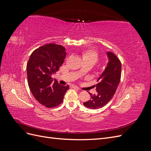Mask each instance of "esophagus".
I'll list each match as a JSON object with an SVG mask.
<instances>
[{"label": "esophagus", "mask_w": 151, "mask_h": 151, "mask_svg": "<svg viewBox=\"0 0 151 151\" xmlns=\"http://www.w3.org/2000/svg\"><path fill=\"white\" fill-rule=\"evenodd\" d=\"M74 89H77V90H79V88H78V87H76V86L74 87Z\"/></svg>", "instance_id": "obj_1"}]
</instances>
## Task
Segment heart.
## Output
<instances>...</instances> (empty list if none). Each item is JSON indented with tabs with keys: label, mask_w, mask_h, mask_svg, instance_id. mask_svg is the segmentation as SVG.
<instances>
[{
	"label": "heart",
	"mask_w": 151,
	"mask_h": 151,
	"mask_svg": "<svg viewBox=\"0 0 151 151\" xmlns=\"http://www.w3.org/2000/svg\"><path fill=\"white\" fill-rule=\"evenodd\" d=\"M82 57L84 62H91L94 65L98 60V53L94 50H86L82 52Z\"/></svg>",
	"instance_id": "obj_1"
}]
</instances>
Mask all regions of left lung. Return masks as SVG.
Returning <instances> with one entry per match:
<instances>
[{"label": "left lung", "instance_id": "obj_1", "mask_svg": "<svg viewBox=\"0 0 151 151\" xmlns=\"http://www.w3.org/2000/svg\"><path fill=\"white\" fill-rule=\"evenodd\" d=\"M108 62L102 74L95 85L96 93L91 96V99L84 103V105L91 109H97L105 106L115 94L121 79L122 63L115 54L107 52Z\"/></svg>", "mask_w": 151, "mask_h": 151}]
</instances>
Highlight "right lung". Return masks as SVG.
<instances>
[{"mask_svg": "<svg viewBox=\"0 0 151 151\" xmlns=\"http://www.w3.org/2000/svg\"><path fill=\"white\" fill-rule=\"evenodd\" d=\"M65 48L62 45L48 43L31 53L27 64L28 83L31 93L37 101L47 108L61 104L68 86L59 84L52 75L57 72L64 62Z\"/></svg>", "mask_w": 151, "mask_h": 151, "instance_id": "1", "label": "right lung"}]
</instances>
